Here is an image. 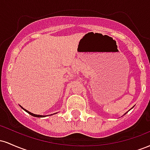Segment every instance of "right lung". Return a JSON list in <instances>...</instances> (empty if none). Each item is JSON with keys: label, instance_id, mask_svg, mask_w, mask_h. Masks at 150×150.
I'll list each match as a JSON object with an SVG mask.
<instances>
[{"label": "right lung", "instance_id": "right-lung-1", "mask_svg": "<svg viewBox=\"0 0 150 150\" xmlns=\"http://www.w3.org/2000/svg\"><path fill=\"white\" fill-rule=\"evenodd\" d=\"M21 108H22V109H24L25 110V111H26V112H27L29 113V114H30L31 116H34V117H39V118H42V117H44L45 116H42V115H37V114H34V113H31V112H30V111H27V110H26V109H25V108H22V106H21ZM52 115V114H51Z\"/></svg>", "mask_w": 150, "mask_h": 150}]
</instances>
